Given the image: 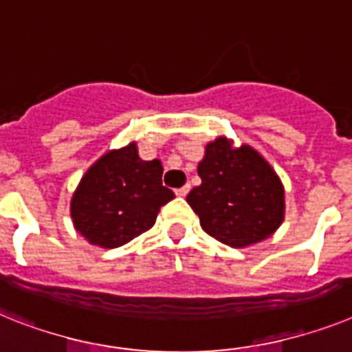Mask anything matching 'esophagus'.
I'll return each mask as SVG.
<instances>
[{"label":"esophagus","mask_w":352,"mask_h":352,"mask_svg":"<svg viewBox=\"0 0 352 352\" xmlns=\"http://www.w3.org/2000/svg\"><path fill=\"white\" fill-rule=\"evenodd\" d=\"M188 191H190V184L182 186V188H179V190H175V195L177 197H186L188 195Z\"/></svg>","instance_id":"34e87169"}]
</instances>
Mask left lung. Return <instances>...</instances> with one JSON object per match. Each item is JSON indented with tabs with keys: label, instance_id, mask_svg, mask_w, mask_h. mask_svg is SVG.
<instances>
[{
	"label": "left lung",
	"instance_id": "obj_1",
	"mask_svg": "<svg viewBox=\"0 0 352 352\" xmlns=\"http://www.w3.org/2000/svg\"><path fill=\"white\" fill-rule=\"evenodd\" d=\"M197 171L202 182L186 200L214 240L245 249L279 229L285 220V186L250 144L234 146V141L220 135L206 144Z\"/></svg>",
	"mask_w": 352,
	"mask_h": 352
}]
</instances>
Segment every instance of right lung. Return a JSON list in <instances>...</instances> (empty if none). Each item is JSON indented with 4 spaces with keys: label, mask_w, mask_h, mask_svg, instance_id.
<instances>
[{
    "label": "right lung",
    "mask_w": 352,
    "mask_h": 352,
    "mask_svg": "<svg viewBox=\"0 0 352 352\" xmlns=\"http://www.w3.org/2000/svg\"><path fill=\"white\" fill-rule=\"evenodd\" d=\"M171 199L173 191L162 186L161 161H143L132 141L91 164L71 197L69 212L91 245L116 249L148 231Z\"/></svg>",
    "instance_id": "1"
}]
</instances>
